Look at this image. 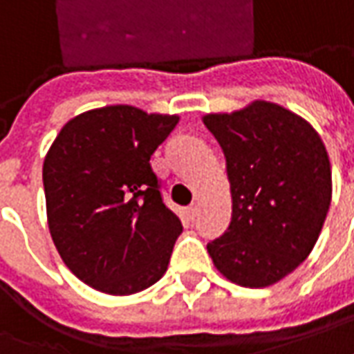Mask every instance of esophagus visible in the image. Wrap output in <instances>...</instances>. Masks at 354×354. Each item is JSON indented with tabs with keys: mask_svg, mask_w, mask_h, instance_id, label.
I'll list each match as a JSON object with an SVG mask.
<instances>
[{
	"mask_svg": "<svg viewBox=\"0 0 354 354\" xmlns=\"http://www.w3.org/2000/svg\"><path fill=\"white\" fill-rule=\"evenodd\" d=\"M187 217H189V221H196V217H197V205H192V207L187 209Z\"/></svg>",
	"mask_w": 354,
	"mask_h": 354,
	"instance_id": "obj_1",
	"label": "esophagus"
}]
</instances>
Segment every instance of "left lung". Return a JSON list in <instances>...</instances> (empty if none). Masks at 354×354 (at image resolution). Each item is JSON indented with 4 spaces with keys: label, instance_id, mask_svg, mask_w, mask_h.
I'll return each mask as SVG.
<instances>
[{
    "label": "left lung",
    "instance_id": "obj_1",
    "mask_svg": "<svg viewBox=\"0 0 354 354\" xmlns=\"http://www.w3.org/2000/svg\"><path fill=\"white\" fill-rule=\"evenodd\" d=\"M203 124L227 158L232 218L207 252L240 287L277 283L308 258L331 203V167L316 129L287 108L256 100Z\"/></svg>",
    "mask_w": 354,
    "mask_h": 354
}]
</instances>
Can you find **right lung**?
I'll list each match as a JSON object with an SVG mask.
<instances>
[{
  "label": "right lung",
  "instance_id": "obj_1",
  "mask_svg": "<svg viewBox=\"0 0 354 354\" xmlns=\"http://www.w3.org/2000/svg\"><path fill=\"white\" fill-rule=\"evenodd\" d=\"M178 116L127 104L69 120L44 158L48 227L71 273L106 295H133L165 275L180 218L165 205L151 155Z\"/></svg>",
  "mask_w": 354,
  "mask_h": 354
}]
</instances>
